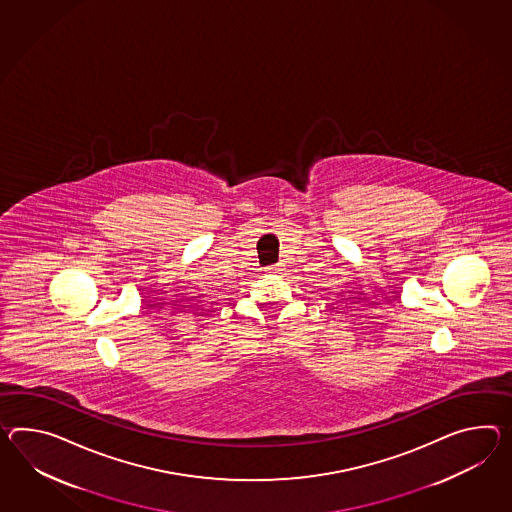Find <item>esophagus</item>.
Instances as JSON below:
<instances>
[{
    "label": "esophagus",
    "mask_w": 512,
    "mask_h": 512,
    "mask_svg": "<svg viewBox=\"0 0 512 512\" xmlns=\"http://www.w3.org/2000/svg\"><path fill=\"white\" fill-rule=\"evenodd\" d=\"M266 270L272 272V274H279V272H283V266L281 264H274V266H268Z\"/></svg>",
    "instance_id": "esophagus-1"
}]
</instances>
